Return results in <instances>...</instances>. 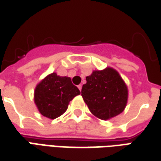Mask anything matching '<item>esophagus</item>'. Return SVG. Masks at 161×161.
Returning a JSON list of instances; mask_svg holds the SVG:
<instances>
[{"label": "esophagus", "instance_id": "34e87169", "mask_svg": "<svg viewBox=\"0 0 161 161\" xmlns=\"http://www.w3.org/2000/svg\"><path fill=\"white\" fill-rule=\"evenodd\" d=\"M78 89H79V91L81 92V90H82V84H79V85H78Z\"/></svg>", "mask_w": 161, "mask_h": 161}]
</instances>
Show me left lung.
<instances>
[{
  "instance_id": "left-lung-1",
  "label": "left lung",
  "mask_w": 161,
  "mask_h": 161,
  "mask_svg": "<svg viewBox=\"0 0 161 161\" xmlns=\"http://www.w3.org/2000/svg\"><path fill=\"white\" fill-rule=\"evenodd\" d=\"M81 93L91 112L103 120L120 114L127 103V86L119 72L110 67L86 77Z\"/></svg>"
}]
</instances>
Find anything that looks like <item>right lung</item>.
Returning a JSON list of instances; mask_svg holds the SVG:
<instances>
[{
    "instance_id": "1",
    "label": "right lung",
    "mask_w": 161,
    "mask_h": 161,
    "mask_svg": "<svg viewBox=\"0 0 161 161\" xmlns=\"http://www.w3.org/2000/svg\"><path fill=\"white\" fill-rule=\"evenodd\" d=\"M80 94V91L71 83L70 77H60L51 73L36 85L34 100L42 115L50 119L64 114L69 101Z\"/></svg>"
}]
</instances>
